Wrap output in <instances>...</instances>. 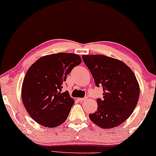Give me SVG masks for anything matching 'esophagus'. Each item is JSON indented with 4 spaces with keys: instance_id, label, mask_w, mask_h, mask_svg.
Masks as SVG:
<instances>
[{
    "instance_id": "obj_1",
    "label": "esophagus",
    "mask_w": 156,
    "mask_h": 156,
    "mask_svg": "<svg viewBox=\"0 0 156 156\" xmlns=\"http://www.w3.org/2000/svg\"><path fill=\"white\" fill-rule=\"evenodd\" d=\"M88 99V96H85L84 98H79V101L80 102H83V101H86V100Z\"/></svg>"
}]
</instances>
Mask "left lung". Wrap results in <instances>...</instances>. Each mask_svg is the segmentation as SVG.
<instances>
[{"label":"left lung","instance_id":"left-lung-1","mask_svg":"<svg viewBox=\"0 0 156 156\" xmlns=\"http://www.w3.org/2000/svg\"><path fill=\"white\" fill-rule=\"evenodd\" d=\"M97 87H103L98 109L89 114L91 121L103 129L121 125L128 119L138 101L140 87L133 70L123 62L105 55H83Z\"/></svg>","mask_w":156,"mask_h":156}]
</instances>
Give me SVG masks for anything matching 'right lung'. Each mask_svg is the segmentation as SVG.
I'll list each match as a JSON object with an SVG mask.
<instances>
[{
  "label": "right lung",
  "mask_w": 156,
  "mask_h": 156,
  "mask_svg": "<svg viewBox=\"0 0 156 156\" xmlns=\"http://www.w3.org/2000/svg\"><path fill=\"white\" fill-rule=\"evenodd\" d=\"M73 53H57L38 59L27 70L21 88L25 109L37 123L55 127L67 119L74 100L62 92L67 76L81 63Z\"/></svg>",
  "instance_id": "add662e5"
}]
</instances>
